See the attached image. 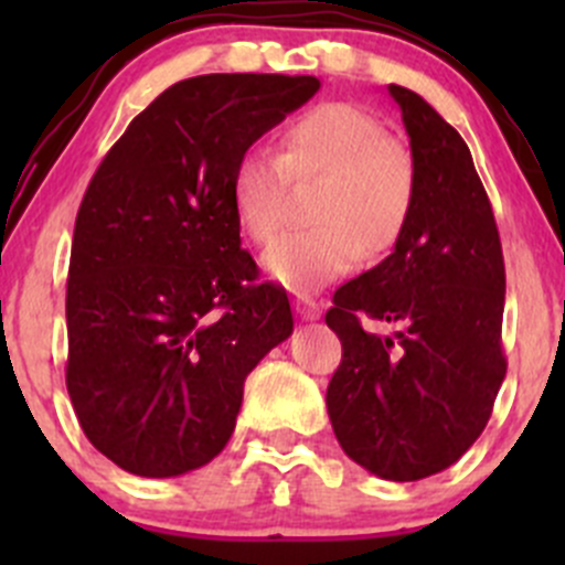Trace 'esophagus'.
I'll use <instances>...</instances> for the list:
<instances>
[{
	"mask_svg": "<svg viewBox=\"0 0 565 565\" xmlns=\"http://www.w3.org/2000/svg\"><path fill=\"white\" fill-rule=\"evenodd\" d=\"M295 311L303 319H319V315H322V303L309 298V295H298V298H295Z\"/></svg>",
	"mask_w": 565,
	"mask_h": 565,
	"instance_id": "34e87169",
	"label": "esophagus"
}]
</instances>
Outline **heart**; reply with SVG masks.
Masks as SVG:
<instances>
[{
    "label": "heart",
    "instance_id": "b5f03b06",
    "mask_svg": "<svg viewBox=\"0 0 565 565\" xmlns=\"http://www.w3.org/2000/svg\"><path fill=\"white\" fill-rule=\"evenodd\" d=\"M289 174L324 177L319 226L287 232L265 250L267 276L298 292L350 273L363 254H383L407 230L415 169L388 128L363 108L319 104L284 134V152H243L232 172V210L243 235L270 243L287 215Z\"/></svg>",
    "mask_w": 565,
    "mask_h": 565
}]
</instances>
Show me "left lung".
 <instances>
[{
    "mask_svg": "<svg viewBox=\"0 0 565 565\" xmlns=\"http://www.w3.org/2000/svg\"><path fill=\"white\" fill-rule=\"evenodd\" d=\"M415 169L407 230L377 267L335 289L341 341L328 415L344 454L388 481L457 461L487 426L505 377V265L498 224L457 128L391 84ZM369 321L397 324L380 337Z\"/></svg>",
    "mask_w": 565,
    "mask_h": 565,
    "instance_id": "obj_1",
    "label": "left lung"
}]
</instances>
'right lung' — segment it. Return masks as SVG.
<instances>
[{
	"instance_id": "obj_1",
	"label": "right lung",
	"mask_w": 565,
	"mask_h": 565,
	"mask_svg": "<svg viewBox=\"0 0 565 565\" xmlns=\"http://www.w3.org/2000/svg\"><path fill=\"white\" fill-rule=\"evenodd\" d=\"M319 78L210 73L163 89L89 180L67 270L65 383L117 467L172 478L218 457L248 372L292 333L241 248L232 172Z\"/></svg>"
}]
</instances>
